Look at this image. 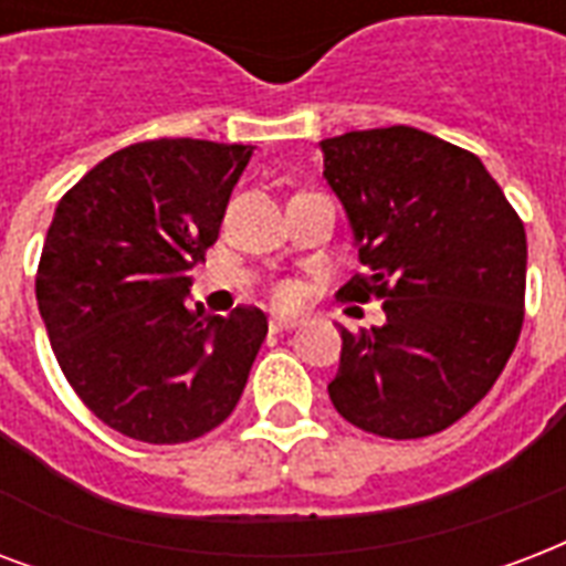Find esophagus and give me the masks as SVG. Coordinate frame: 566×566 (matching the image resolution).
I'll return each instance as SVG.
<instances>
[{"mask_svg":"<svg viewBox=\"0 0 566 566\" xmlns=\"http://www.w3.org/2000/svg\"><path fill=\"white\" fill-rule=\"evenodd\" d=\"M300 323H302L300 317H284V314H273V317H270V329L287 332V329H296Z\"/></svg>","mask_w":566,"mask_h":566,"instance_id":"obj_1","label":"esophagus"}]
</instances>
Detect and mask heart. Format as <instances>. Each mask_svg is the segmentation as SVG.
<instances>
[{"label": "heart", "instance_id": "obj_1", "mask_svg": "<svg viewBox=\"0 0 566 566\" xmlns=\"http://www.w3.org/2000/svg\"><path fill=\"white\" fill-rule=\"evenodd\" d=\"M275 296L282 302H291L293 296H296V287H293V284H279V287H275Z\"/></svg>", "mask_w": 566, "mask_h": 566}]
</instances>
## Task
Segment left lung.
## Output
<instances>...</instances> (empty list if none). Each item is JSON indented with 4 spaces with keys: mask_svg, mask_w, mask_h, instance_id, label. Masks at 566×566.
I'll list each match as a JSON object with an SVG mask.
<instances>
[{
    "mask_svg": "<svg viewBox=\"0 0 566 566\" xmlns=\"http://www.w3.org/2000/svg\"><path fill=\"white\" fill-rule=\"evenodd\" d=\"M321 148L368 270L338 293L377 296L386 312L382 326H338L329 398L374 437H433L484 398L516 347L523 219L481 159L424 129H353Z\"/></svg>",
    "mask_w": 566,
    "mask_h": 566,
    "instance_id": "1",
    "label": "left lung"
}]
</instances>
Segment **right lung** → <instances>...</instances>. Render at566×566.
<instances>
[{"label":"right lung","mask_w":566,"mask_h":566,"mask_svg":"<svg viewBox=\"0 0 566 566\" xmlns=\"http://www.w3.org/2000/svg\"><path fill=\"white\" fill-rule=\"evenodd\" d=\"M252 145L154 139L115 150L55 207L34 296L59 368L103 424L150 446L210 433L266 338L261 308L187 305Z\"/></svg>","instance_id":"right-lung-1"}]
</instances>
